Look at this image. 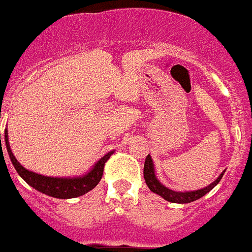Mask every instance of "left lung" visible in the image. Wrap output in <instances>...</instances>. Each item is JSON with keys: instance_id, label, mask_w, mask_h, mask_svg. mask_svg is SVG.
Returning a JSON list of instances; mask_svg holds the SVG:
<instances>
[{"instance_id": "8db88e82", "label": "left lung", "mask_w": 252, "mask_h": 252, "mask_svg": "<svg viewBox=\"0 0 252 252\" xmlns=\"http://www.w3.org/2000/svg\"><path fill=\"white\" fill-rule=\"evenodd\" d=\"M225 172V171H224ZM224 172L217 178V179L210 183L209 186L203 187V189H199V190H194V191H174L168 187H165L164 185H161L158 179L156 178V174H155V165H153V161H152L151 155H148L145 158V164H144V179L146 182V186L149 187V190L153 191L155 194H158L160 197H163L165 201L174 203H189L192 202V201H197L201 197H203L205 194H208L212 189H215L219 182L222 178Z\"/></svg>"}]
</instances>
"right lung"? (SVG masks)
Returning a JSON list of instances; mask_svg holds the SVG:
<instances>
[{
	"mask_svg": "<svg viewBox=\"0 0 252 252\" xmlns=\"http://www.w3.org/2000/svg\"><path fill=\"white\" fill-rule=\"evenodd\" d=\"M5 146L8 151L9 158L13 164V167L17 171L23 179L31 187H33L37 191L43 192L46 195L54 198H61V199H67V198H76L80 195H84L85 192L91 191L92 189L96 187V185L100 182L104 171V164L110 158L114 152H108L103 158L94 164V168L89 172H87L83 176H76V178H54V176H44V175L36 174L24 168L15 155L12 153L10 145L8 140V130H5ZM1 152H2V145H1ZM3 153V152H2Z\"/></svg>",
	"mask_w": 252,
	"mask_h": 252,
	"instance_id": "add662e5",
	"label": "right lung"
}]
</instances>
